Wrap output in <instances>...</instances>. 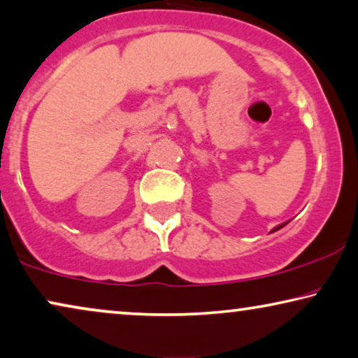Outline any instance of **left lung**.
<instances>
[{
    "mask_svg": "<svg viewBox=\"0 0 358 358\" xmlns=\"http://www.w3.org/2000/svg\"><path fill=\"white\" fill-rule=\"evenodd\" d=\"M287 224H289V220H287V222H284V224H280V225H278V227H274L273 230H271V231H275V230H279V229H282V227H285V225Z\"/></svg>",
    "mask_w": 358,
    "mask_h": 358,
    "instance_id": "8db88e82",
    "label": "left lung"
}]
</instances>
